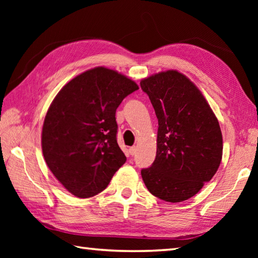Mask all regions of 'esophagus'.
Returning a JSON list of instances; mask_svg holds the SVG:
<instances>
[{"label":"esophagus","mask_w":258,"mask_h":258,"mask_svg":"<svg viewBox=\"0 0 258 258\" xmlns=\"http://www.w3.org/2000/svg\"><path fill=\"white\" fill-rule=\"evenodd\" d=\"M130 154L131 155H135L136 154V152H138V149H136V146H132V147H130Z\"/></svg>","instance_id":"esophagus-1"}]
</instances>
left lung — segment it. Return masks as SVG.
<instances>
[{
  "mask_svg": "<svg viewBox=\"0 0 258 258\" xmlns=\"http://www.w3.org/2000/svg\"><path fill=\"white\" fill-rule=\"evenodd\" d=\"M158 119L156 157L141 171L151 193L165 202L190 199L217 172L223 155L220 124L202 92L175 70L141 81Z\"/></svg>",
  "mask_w": 258,
  "mask_h": 258,
  "instance_id": "8db88e82",
  "label": "left lung"
}]
</instances>
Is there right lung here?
I'll use <instances>...</instances> for the list:
<instances>
[{
    "mask_svg": "<svg viewBox=\"0 0 258 258\" xmlns=\"http://www.w3.org/2000/svg\"><path fill=\"white\" fill-rule=\"evenodd\" d=\"M138 84L98 67L71 80L48 107L42 151L48 168L71 194L92 197L107 187L126 162L116 140V108Z\"/></svg>",
    "mask_w": 258,
    "mask_h": 258,
    "instance_id": "obj_1",
    "label": "right lung"
}]
</instances>
